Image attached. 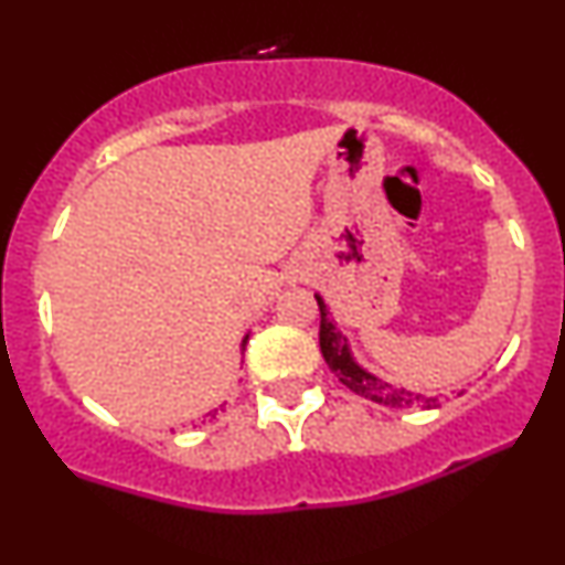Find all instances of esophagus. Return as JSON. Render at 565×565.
<instances>
[{"label":"esophagus","mask_w":565,"mask_h":565,"mask_svg":"<svg viewBox=\"0 0 565 565\" xmlns=\"http://www.w3.org/2000/svg\"><path fill=\"white\" fill-rule=\"evenodd\" d=\"M291 278H295V281H302V274H295Z\"/></svg>","instance_id":"esophagus-1"}]
</instances>
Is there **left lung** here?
I'll return each instance as SVG.
<instances>
[{
    "instance_id": "1",
    "label": "left lung",
    "mask_w": 565,
    "mask_h": 565,
    "mask_svg": "<svg viewBox=\"0 0 565 565\" xmlns=\"http://www.w3.org/2000/svg\"><path fill=\"white\" fill-rule=\"evenodd\" d=\"M316 302H319L321 310V329H319V342L323 361H327L329 369L340 377L342 385L348 391H353L361 398L374 401L380 406L391 408H438L440 395H423L406 391V387H395L391 382L374 377L372 372H366L359 361L353 359V350L348 345V337H342L340 329L334 327V321L329 319L327 302H323L321 295H316Z\"/></svg>"
}]
</instances>
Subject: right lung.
Returning <instances> with one entry per match:
<instances>
[{
    "label": "right lung",
    "instance_id": "add662e5",
    "mask_svg": "<svg viewBox=\"0 0 565 565\" xmlns=\"http://www.w3.org/2000/svg\"><path fill=\"white\" fill-rule=\"evenodd\" d=\"M246 340H249V334H246V337H244V340H242V348L246 345ZM210 414H212V417H215V414H217V412H210Z\"/></svg>",
    "mask_w": 565,
    "mask_h": 565
}]
</instances>
